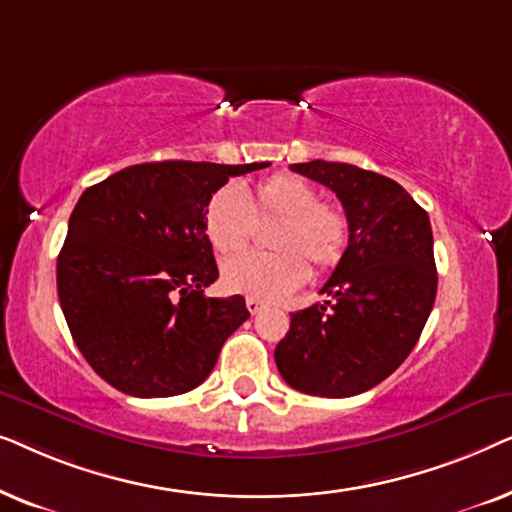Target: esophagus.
Returning a JSON list of instances; mask_svg holds the SVG:
<instances>
[{
	"mask_svg": "<svg viewBox=\"0 0 512 512\" xmlns=\"http://www.w3.org/2000/svg\"><path fill=\"white\" fill-rule=\"evenodd\" d=\"M247 310L251 312V314H258V312H261L263 310V303H261V300H258V298H247Z\"/></svg>",
	"mask_w": 512,
	"mask_h": 512,
	"instance_id": "esophagus-1",
	"label": "esophagus"
}]
</instances>
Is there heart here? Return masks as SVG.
<instances>
[{
  "mask_svg": "<svg viewBox=\"0 0 512 512\" xmlns=\"http://www.w3.org/2000/svg\"><path fill=\"white\" fill-rule=\"evenodd\" d=\"M254 216H279L270 237L277 251H249L223 263L221 284L228 291L279 300L307 282V261L317 272H328L345 256L349 242L345 212L321 202L317 188L298 174H272L247 193L237 186L216 188L202 212V228L216 254L240 251L254 230Z\"/></svg>",
  "mask_w": 512,
  "mask_h": 512,
  "instance_id": "obj_1",
  "label": "heart"
}]
</instances>
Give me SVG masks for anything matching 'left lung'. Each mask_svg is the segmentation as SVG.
Wrapping results in <instances>:
<instances>
[{"mask_svg": "<svg viewBox=\"0 0 512 512\" xmlns=\"http://www.w3.org/2000/svg\"><path fill=\"white\" fill-rule=\"evenodd\" d=\"M338 195L349 221L342 261L321 286L324 305L291 314L275 349L279 375L310 396L373 389L417 345L436 300L429 214L401 184L347 163L291 165Z\"/></svg>", "mask_w": 512, "mask_h": 512, "instance_id": "8db88e82", "label": "left lung"}]
</instances>
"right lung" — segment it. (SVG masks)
<instances>
[{
  "label": "right lung",
  "mask_w": 512,
  "mask_h": 512,
  "mask_svg": "<svg viewBox=\"0 0 512 512\" xmlns=\"http://www.w3.org/2000/svg\"><path fill=\"white\" fill-rule=\"evenodd\" d=\"M268 165L163 160L83 191L58 256V296L76 347L111 387L165 398L212 373L249 310L242 296H205L219 268L202 212L230 177Z\"/></svg>",
  "instance_id": "add662e5"
}]
</instances>
